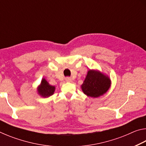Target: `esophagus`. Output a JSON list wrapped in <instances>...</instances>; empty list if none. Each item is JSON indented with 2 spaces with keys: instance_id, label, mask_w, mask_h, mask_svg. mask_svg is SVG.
Returning a JSON list of instances; mask_svg holds the SVG:
<instances>
[{
  "instance_id": "obj_1",
  "label": "esophagus",
  "mask_w": 146,
  "mask_h": 146,
  "mask_svg": "<svg viewBox=\"0 0 146 146\" xmlns=\"http://www.w3.org/2000/svg\"><path fill=\"white\" fill-rule=\"evenodd\" d=\"M65 80L67 82H71V81H72V79H71V78H70V77H66L65 78Z\"/></svg>"
}]
</instances>
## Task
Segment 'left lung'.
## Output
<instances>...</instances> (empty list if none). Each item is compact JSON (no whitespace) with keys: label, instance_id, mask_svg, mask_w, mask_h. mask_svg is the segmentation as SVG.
<instances>
[{"label":"left lung","instance_id":"obj_1","mask_svg":"<svg viewBox=\"0 0 146 146\" xmlns=\"http://www.w3.org/2000/svg\"><path fill=\"white\" fill-rule=\"evenodd\" d=\"M110 86L111 80L109 76L98 71L90 70L81 88L88 97L97 98L107 92Z\"/></svg>","mask_w":146,"mask_h":146}]
</instances>
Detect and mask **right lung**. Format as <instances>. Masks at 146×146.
Instances as JSON below:
<instances>
[{
	"mask_svg": "<svg viewBox=\"0 0 146 146\" xmlns=\"http://www.w3.org/2000/svg\"><path fill=\"white\" fill-rule=\"evenodd\" d=\"M55 90V87L51 86L47 82L45 78L42 79L40 84L38 86L37 91L38 93L41 97L44 98L49 97L53 95L54 91Z\"/></svg>",
	"mask_w": 146,
	"mask_h": 146,
	"instance_id": "obj_1",
	"label": "right lung"
}]
</instances>
